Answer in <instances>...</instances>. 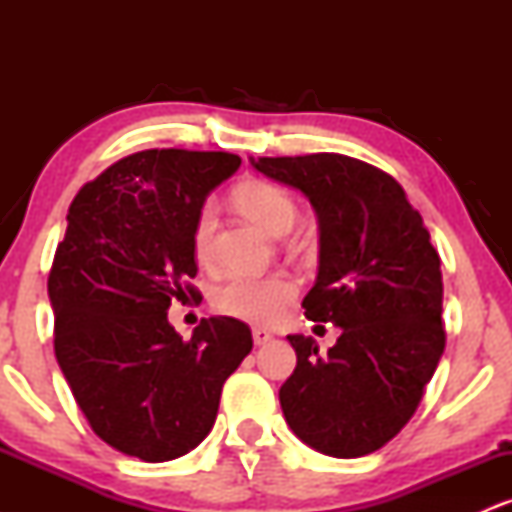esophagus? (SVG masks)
I'll return each instance as SVG.
<instances>
[{"instance_id":"1","label":"esophagus","mask_w":512,"mask_h":512,"mask_svg":"<svg viewBox=\"0 0 512 512\" xmlns=\"http://www.w3.org/2000/svg\"><path fill=\"white\" fill-rule=\"evenodd\" d=\"M252 339H255L257 346H262L272 339V332H267L264 327H255V330H252Z\"/></svg>"}]
</instances>
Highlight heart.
<instances>
[{
	"mask_svg": "<svg viewBox=\"0 0 512 512\" xmlns=\"http://www.w3.org/2000/svg\"><path fill=\"white\" fill-rule=\"evenodd\" d=\"M233 202L252 223L269 236H284L298 219V204L281 185L264 180H250L236 187ZM216 207L204 202L192 231V255L199 264L211 260L214 243ZM293 298V284L286 276H231L211 296V303L221 315L245 322H272Z\"/></svg>",
	"mask_w": 512,
	"mask_h": 512,
	"instance_id": "heart-1",
	"label": "heart"
}]
</instances>
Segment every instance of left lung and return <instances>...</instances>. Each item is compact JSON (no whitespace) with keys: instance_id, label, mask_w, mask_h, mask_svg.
<instances>
[{"instance_id":"8db88e82","label":"left lung","mask_w":512,"mask_h":512,"mask_svg":"<svg viewBox=\"0 0 512 512\" xmlns=\"http://www.w3.org/2000/svg\"><path fill=\"white\" fill-rule=\"evenodd\" d=\"M250 163L313 204L320 267L305 317L342 327L327 356L313 337H286L298 358L279 390L286 424L342 460L380 450L414 416L445 349L443 274L424 219L392 175L358 158Z\"/></svg>"}]
</instances>
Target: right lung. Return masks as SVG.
I'll use <instances>...</instances> for the list:
<instances>
[{"label":"right lung","instance_id":"add662e5","mask_svg":"<svg viewBox=\"0 0 512 512\" xmlns=\"http://www.w3.org/2000/svg\"><path fill=\"white\" fill-rule=\"evenodd\" d=\"M226 151L146 149L86 182L48 276L55 356L93 433L144 462L197 448L223 383L252 349L236 317H209L190 342L168 322L197 296L192 231L204 199L231 178Z\"/></svg>","mask_w":512,"mask_h":512}]
</instances>
